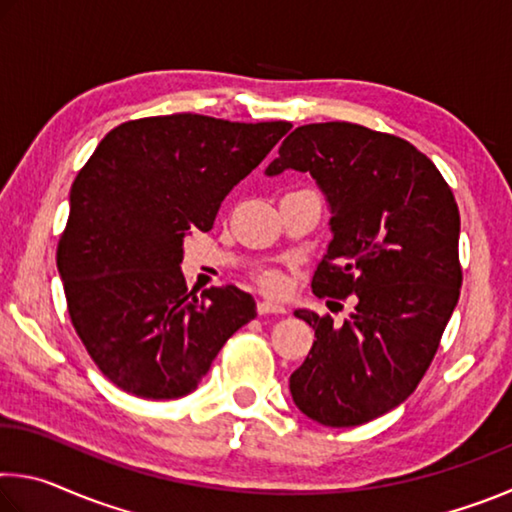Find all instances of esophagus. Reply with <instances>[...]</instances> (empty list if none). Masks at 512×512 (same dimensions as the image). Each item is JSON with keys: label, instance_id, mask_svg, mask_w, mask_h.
<instances>
[{"label": "esophagus", "instance_id": "1", "mask_svg": "<svg viewBox=\"0 0 512 512\" xmlns=\"http://www.w3.org/2000/svg\"><path fill=\"white\" fill-rule=\"evenodd\" d=\"M257 314H259V316H266V314H287V309H284L282 305H275V302L259 300V302H257Z\"/></svg>", "mask_w": 512, "mask_h": 512}]
</instances>
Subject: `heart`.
<instances>
[{
	"label": "heart",
	"instance_id": "b5f03b06",
	"mask_svg": "<svg viewBox=\"0 0 512 512\" xmlns=\"http://www.w3.org/2000/svg\"><path fill=\"white\" fill-rule=\"evenodd\" d=\"M284 277L280 275V273H275V271H266L264 275H262V287L266 289V291H271V293H280L282 289H284Z\"/></svg>",
	"mask_w": 512,
	"mask_h": 512
}]
</instances>
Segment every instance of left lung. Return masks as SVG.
<instances>
[{
	"instance_id": "8db88e82",
	"label": "left lung",
	"mask_w": 512,
	"mask_h": 512,
	"mask_svg": "<svg viewBox=\"0 0 512 512\" xmlns=\"http://www.w3.org/2000/svg\"><path fill=\"white\" fill-rule=\"evenodd\" d=\"M277 153L266 176L311 173L332 212L311 289L354 296L343 325L296 309L316 341L289 379L291 397L318 424L357 427L400 406L438 350L463 282L458 205L427 155L366 126H298Z\"/></svg>"
}]
</instances>
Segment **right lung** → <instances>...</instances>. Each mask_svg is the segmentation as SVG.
<instances>
[{"label":"right lung","instance_id":"add662e5","mask_svg":"<svg viewBox=\"0 0 512 512\" xmlns=\"http://www.w3.org/2000/svg\"><path fill=\"white\" fill-rule=\"evenodd\" d=\"M289 128L192 112L135 119L79 171L56 264L76 334L121 391H196L223 343L257 316L253 296L232 284L187 291L183 241L212 230L223 198Z\"/></svg>","mask_w":512,"mask_h":512}]
</instances>
